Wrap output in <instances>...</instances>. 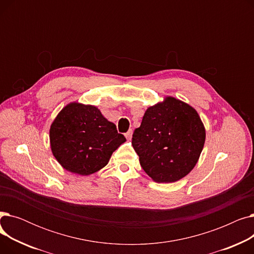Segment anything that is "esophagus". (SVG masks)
Returning <instances> with one entry per match:
<instances>
[{"mask_svg": "<svg viewBox=\"0 0 254 254\" xmlns=\"http://www.w3.org/2000/svg\"><path fill=\"white\" fill-rule=\"evenodd\" d=\"M131 137H132V130L129 129V130L127 132V134H126V138H127V140H130Z\"/></svg>", "mask_w": 254, "mask_h": 254, "instance_id": "34e87169", "label": "esophagus"}]
</instances>
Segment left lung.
Listing matches in <instances>:
<instances>
[{
  "mask_svg": "<svg viewBox=\"0 0 254 254\" xmlns=\"http://www.w3.org/2000/svg\"><path fill=\"white\" fill-rule=\"evenodd\" d=\"M206 140V129L190 104L167 96L146 109L131 145L140 165L153 181L176 182L195 167Z\"/></svg>",
  "mask_w": 254,
  "mask_h": 254,
  "instance_id": "left-lung-1",
  "label": "left lung"
}]
</instances>
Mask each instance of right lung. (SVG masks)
I'll use <instances>...</instances> for the list:
<instances>
[{
    "label": "right lung",
    "mask_w": 254,
    "mask_h": 254,
    "mask_svg": "<svg viewBox=\"0 0 254 254\" xmlns=\"http://www.w3.org/2000/svg\"><path fill=\"white\" fill-rule=\"evenodd\" d=\"M50 148L59 164L80 176H89L109 163L127 139L93 105L71 102L53 120Z\"/></svg>",
    "instance_id": "1"
}]
</instances>
